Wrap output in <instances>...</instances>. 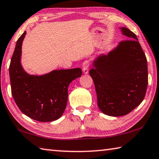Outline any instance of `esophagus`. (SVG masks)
Segmentation results:
<instances>
[{"mask_svg": "<svg viewBox=\"0 0 159 159\" xmlns=\"http://www.w3.org/2000/svg\"><path fill=\"white\" fill-rule=\"evenodd\" d=\"M89 62L88 61H85L82 64V71L84 74H87L89 72Z\"/></svg>", "mask_w": 159, "mask_h": 159, "instance_id": "obj_1", "label": "esophagus"}]
</instances>
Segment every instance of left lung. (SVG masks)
I'll use <instances>...</instances> for the list:
<instances>
[{"mask_svg": "<svg viewBox=\"0 0 159 159\" xmlns=\"http://www.w3.org/2000/svg\"><path fill=\"white\" fill-rule=\"evenodd\" d=\"M120 29L129 40L107 54L97 56L89 71L99 109L112 116H124L137 107L148 84L147 58L137 36L126 27Z\"/></svg>", "mask_w": 159, "mask_h": 159, "instance_id": "obj_1", "label": "left lung"}]
</instances>
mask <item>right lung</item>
<instances>
[{
	"mask_svg": "<svg viewBox=\"0 0 159 159\" xmlns=\"http://www.w3.org/2000/svg\"><path fill=\"white\" fill-rule=\"evenodd\" d=\"M26 34L25 30L16 41L9 68L14 100L19 110L34 120H57L66 108L68 86L81 77L82 70H54L41 75L27 73L21 63V46Z\"/></svg>",
	"mask_w": 159,
	"mask_h": 159,
	"instance_id": "obj_1",
	"label": "right lung"
}]
</instances>
